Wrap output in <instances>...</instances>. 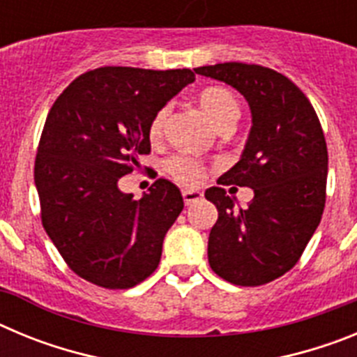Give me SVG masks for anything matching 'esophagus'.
<instances>
[{
  "label": "esophagus",
  "mask_w": 357,
  "mask_h": 357,
  "mask_svg": "<svg viewBox=\"0 0 357 357\" xmlns=\"http://www.w3.org/2000/svg\"><path fill=\"white\" fill-rule=\"evenodd\" d=\"M202 197H204V195H202L198 189H184V191H182V198H184L185 206H191V204L200 200Z\"/></svg>",
  "instance_id": "34e87169"
}]
</instances>
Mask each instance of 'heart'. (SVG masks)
I'll list each match as a JSON object with an SVG mask.
<instances>
[{
    "label": "heart",
    "instance_id": "b5f03b06",
    "mask_svg": "<svg viewBox=\"0 0 357 357\" xmlns=\"http://www.w3.org/2000/svg\"><path fill=\"white\" fill-rule=\"evenodd\" d=\"M198 102H200V107L209 116V119L214 123V127L218 130L225 127H234V123L238 121L239 114H241L239 102L236 100L234 94L230 93L229 89H225V87H220V85L206 87L198 94ZM168 114V105L160 107L153 114L150 125H148V137L151 141L160 139ZM164 168H166V172H168V175L172 176L173 181L184 185L198 184L202 176H204V164L200 160L193 159V157L181 155V153L169 157L164 162Z\"/></svg>",
    "mask_w": 357,
    "mask_h": 357
}]
</instances>
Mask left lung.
Wrapping results in <instances>:
<instances>
[{"label": "left lung", "mask_w": 357, "mask_h": 357, "mask_svg": "<svg viewBox=\"0 0 357 357\" xmlns=\"http://www.w3.org/2000/svg\"><path fill=\"white\" fill-rule=\"evenodd\" d=\"M195 71L232 85L252 110L241 160L218 184L252 188L254 200L236 209L225 189H207L218 209L209 264L236 286L266 284L298 263L324 214L329 155L320 119L307 96L270 68L223 62Z\"/></svg>", "instance_id": "obj_1"}]
</instances>
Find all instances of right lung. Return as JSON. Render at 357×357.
<instances>
[{
	"label": "right lung",
	"instance_id": "1",
	"mask_svg": "<svg viewBox=\"0 0 357 357\" xmlns=\"http://www.w3.org/2000/svg\"><path fill=\"white\" fill-rule=\"evenodd\" d=\"M195 80L191 69L105 66L71 82L44 123L36 155L40 220L73 272L107 289H128L155 272L164 236L184 200L157 178L141 200L118 181L150 153L148 125Z\"/></svg>",
	"mask_w": 357,
	"mask_h": 357
}]
</instances>
